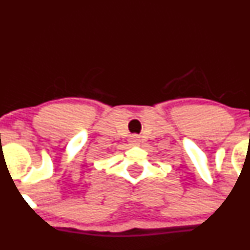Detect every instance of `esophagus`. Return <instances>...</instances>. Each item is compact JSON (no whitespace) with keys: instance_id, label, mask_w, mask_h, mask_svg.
Instances as JSON below:
<instances>
[{"instance_id":"34e87169","label":"esophagus","mask_w":250,"mask_h":250,"mask_svg":"<svg viewBox=\"0 0 250 250\" xmlns=\"http://www.w3.org/2000/svg\"><path fill=\"white\" fill-rule=\"evenodd\" d=\"M138 138H140V137H138L137 135H133L129 142H130L131 144H138V141H140V140H138Z\"/></svg>"}]
</instances>
